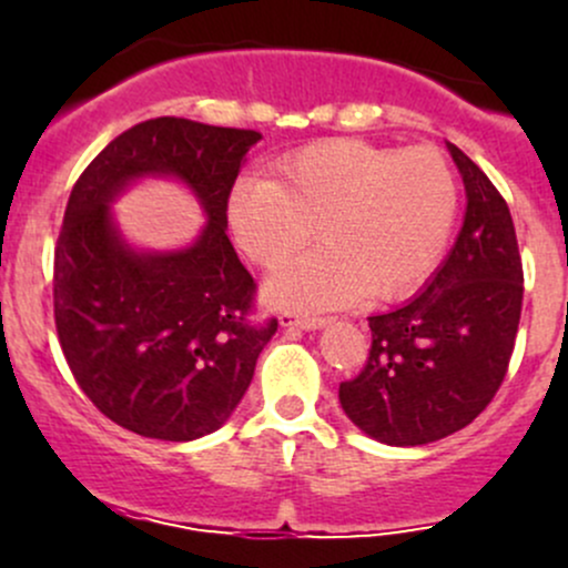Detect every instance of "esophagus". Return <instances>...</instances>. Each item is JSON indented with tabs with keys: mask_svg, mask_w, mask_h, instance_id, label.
<instances>
[{
	"mask_svg": "<svg viewBox=\"0 0 568 568\" xmlns=\"http://www.w3.org/2000/svg\"><path fill=\"white\" fill-rule=\"evenodd\" d=\"M280 325H283V328L315 331V328H323L325 321H323V317H310V315H296V312H283V315H280Z\"/></svg>",
	"mask_w": 568,
	"mask_h": 568,
	"instance_id": "1",
	"label": "esophagus"
}]
</instances>
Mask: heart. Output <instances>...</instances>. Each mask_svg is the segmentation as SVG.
I'll return each instance as SVG.
<instances>
[{"label":"heart","instance_id":"1","mask_svg":"<svg viewBox=\"0 0 568 568\" xmlns=\"http://www.w3.org/2000/svg\"><path fill=\"white\" fill-rule=\"evenodd\" d=\"M277 179L245 173L226 200V221L243 253L262 270H280L266 285L285 310H334L363 296L395 302L416 293L438 270L456 213L459 184L435 149L374 146L328 139L285 154Z\"/></svg>","mask_w":568,"mask_h":568}]
</instances>
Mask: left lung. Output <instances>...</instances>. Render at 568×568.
Wrapping results in <instances>:
<instances>
[{
  "instance_id": "8db88e82",
  "label": "left lung",
  "mask_w": 568,
  "mask_h": 568,
  "mask_svg": "<svg viewBox=\"0 0 568 568\" xmlns=\"http://www.w3.org/2000/svg\"><path fill=\"white\" fill-rule=\"evenodd\" d=\"M448 152L467 192L459 237L419 296L368 317L366 366L338 384L344 414L387 446L470 425L505 382L518 334L524 264L510 207L462 149Z\"/></svg>"
}]
</instances>
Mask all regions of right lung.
<instances>
[{"label": "right lung", "instance_id": "add662e5", "mask_svg": "<svg viewBox=\"0 0 568 568\" xmlns=\"http://www.w3.org/2000/svg\"><path fill=\"white\" fill-rule=\"evenodd\" d=\"M262 133L158 116L125 130L84 168L53 264L55 331L71 374L114 425L194 440L230 419L277 317L256 321V283L226 237V200ZM173 174L209 224L173 254H139L111 204L130 180Z\"/></svg>", "mask_w": 568, "mask_h": 568}]
</instances>
